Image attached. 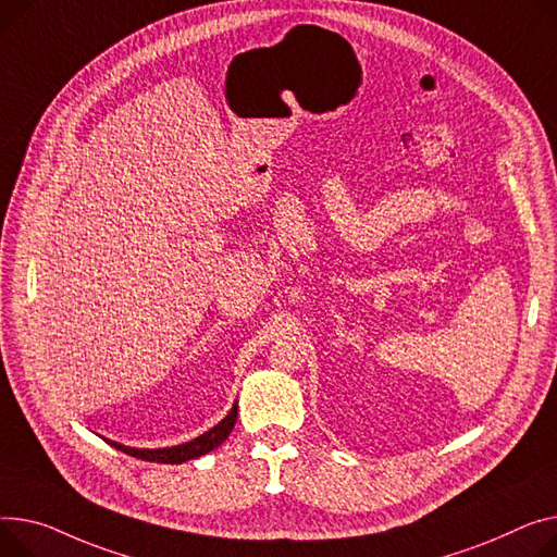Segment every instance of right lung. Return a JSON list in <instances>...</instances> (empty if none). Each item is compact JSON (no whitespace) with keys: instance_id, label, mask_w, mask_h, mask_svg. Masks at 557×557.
Segmentation results:
<instances>
[{"instance_id":"obj_1","label":"right lung","mask_w":557,"mask_h":557,"mask_svg":"<svg viewBox=\"0 0 557 557\" xmlns=\"http://www.w3.org/2000/svg\"><path fill=\"white\" fill-rule=\"evenodd\" d=\"M237 423V403L233 405V410L228 412V417L216 423L212 430H208L206 434L197 436L195 441H188V443H181V446H174V448H161V450H136V448H127V446H121V443L116 441H107L109 446H114L116 450L129 455V457H136V459H143V461H157V463H183V461H190V459H197L201 455H208L210 450L219 448L221 443H224L228 438V434L233 432Z\"/></svg>"}]
</instances>
